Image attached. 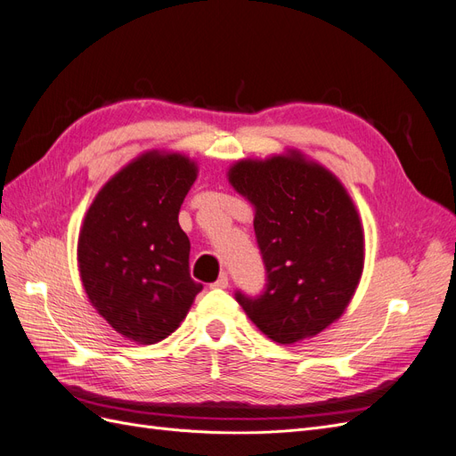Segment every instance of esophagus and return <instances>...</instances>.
Here are the masks:
<instances>
[{"instance_id": "obj_1", "label": "esophagus", "mask_w": 456, "mask_h": 456, "mask_svg": "<svg viewBox=\"0 0 456 456\" xmlns=\"http://www.w3.org/2000/svg\"><path fill=\"white\" fill-rule=\"evenodd\" d=\"M228 283H230V280H228V273L226 272H223L218 275V280L215 281V283H211V287L213 289H226L228 287Z\"/></svg>"}]
</instances>
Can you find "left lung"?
<instances>
[{
  "mask_svg": "<svg viewBox=\"0 0 456 456\" xmlns=\"http://www.w3.org/2000/svg\"><path fill=\"white\" fill-rule=\"evenodd\" d=\"M232 186L255 205L265 291L236 300L272 340L315 337L346 310L363 272V230L346 190L298 151L238 161Z\"/></svg>",
  "mask_w": 456,
  "mask_h": 456,
  "instance_id": "8db88e82",
  "label": "left lung"
}]
</instances>
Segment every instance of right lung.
I'll use <instances>...</instances> for the list:
<instances>
[{
	"label": "right lung",
	"mask_w": 456,
	"mask_h": 456,
	"mask_svg": "<svg viewBox=\"0 0 456 456\" xmlns=\"http://www.w3.org/2000/svg\"><path fill=\"white\" fill-rule=\"evenodd\" d=\"M198 167L181 154L148 151L94 198L77 262L91 305L141 344L167 338L203 285L190 278V240L178 211Z\"/></svg>",
	"instance_id": "1"
}]
</instances>
